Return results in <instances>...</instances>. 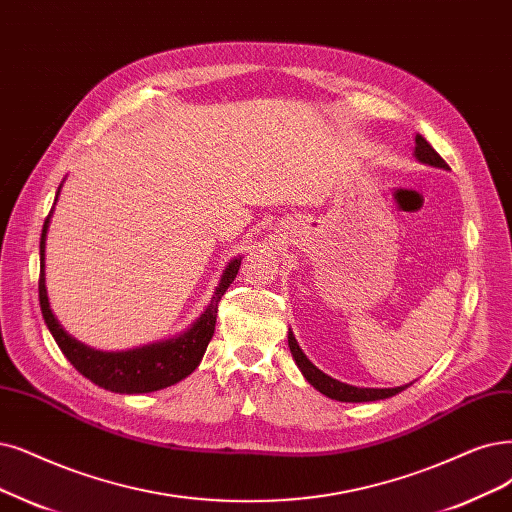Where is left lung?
<instances>
[{"label":"left lung","mask_w":512,"mask_h":512,"mask_svg":"<svg viewBox=\"0 0 512 512\" xmlns=\"http://www.w3.org/2000/svg\"><path fill=\"white\" fill-rule=\"evenodd\" d=\"M413 156H415V160L422 162V164L437 166V168H443V170L449 168L445 164V160L437 154V151L432 149V145L422 135H415V151H413ZM289 348H291L293 361L299 367L301 375H304L306 380L318 392H323L325 396H329V399H333V401H342V403L384 401V399H390V396H394V394L403 392L405 388H409L413 384L411 382V384L396 386V388H361V386H350V384H344V382H339V380H333L331 375H327V373L320 371L318 367H314V363H310V358L304 354V350L299 348L297 339H295L291 329H289Z\"/></svg>","instance_id":"1"}]
</instances>
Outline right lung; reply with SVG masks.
<instances>
[{
    "label": "right lung",
    "mask_w": 512,
    "mask_h": 512,
    "mask_svg": "<svg viewBox=\"0 0 512 512\" xmlns=\"http://www.w3.org/2000/svg\"><path fill=\"white\" fill-rule=\"evenodd\" d=\"M61 187L63 183L59 185V192L54 196V204L59 200ZM52 213L54 206L44 221V230L40 238V308L46 327L50 329L54 342L59 344L61 352L67 356V361L84 377H88L92 384L120 394L156 392L173 386L185 380L189 373H194L202 361L208 342L213 339L217 323V306L227 287L234 282L242 257L238 255L227 263L219 285L215 287V295L211 297V304L204 308V312L200 314V318H196V323H192V327L175 337L160 339V342L154 344L118 352H105L90 348L78 342L75 337H71L52 314L46 291V236Z\"/></svg>",
    "instance_id": "1"
}]
</instances>
